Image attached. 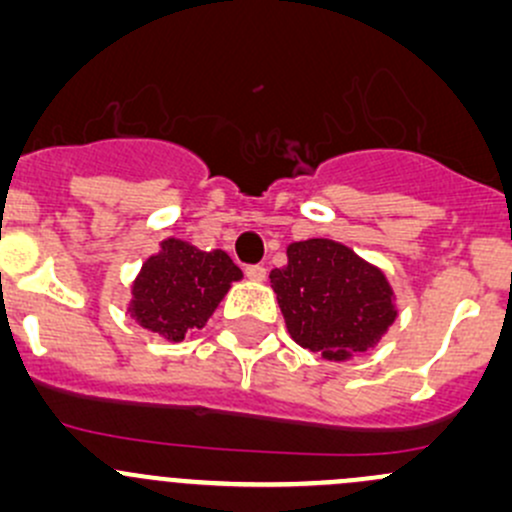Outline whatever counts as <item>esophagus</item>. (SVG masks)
Returning <instances> with one entry per match:
<instances>
[{
  "label": "esophagus",
  "instance_id": "esophagus-1",
  "mask_svg": "<svg viewBox=\"0 0 512 512\" xmlns=\"http://www.w3.org/2000/svg\"><path fill=\"white\" fill-rule=\"evenodd\" d=\"M245 277L252 279V282H262L267 277V270L262 265H247L245 267Z\"/></svg>",
  "mask_w": 512,
  "mask_h": 512
}]
</instances>
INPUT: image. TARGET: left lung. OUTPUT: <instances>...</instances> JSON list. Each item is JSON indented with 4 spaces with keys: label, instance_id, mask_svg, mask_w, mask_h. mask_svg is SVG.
Segmentation results:
<instances>
[{
    "label": "left lung",
    "instance_id": "left-lung-1",
    "mask_svg": "<svg viewBox=\"0 0 512 512\" xmlns=\"http://www.w3.org/2000/svg\"><path fill=\"white\" fill-rule=\"evenodd\" d=\"M270 282L289 336L326 360L373 348L397 316L385 274L341 242H292Z\"/></svg>",
    "mask_w": 512,
    "mask_h": 512
}]
</instances>
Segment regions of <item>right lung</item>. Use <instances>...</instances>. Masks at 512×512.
Segmentation results:
<instances>
[{"mask_svg": "<svg viewBox=\"0 0 512 512\" xmlns=\"http://www.w3.org/2000/svg\"><path fill=\"white\" fill-rule=\"evenodd\" d=\"M240 277V267L223 250L203 252L169 238L134 279L129 314L166 341H184L188 331L206 326L230 284Z\"/></svg>", "mask_w": 512, "mask_h": 512, "instance_id": "obj_1", "label": "right lung"}]
</instances>
